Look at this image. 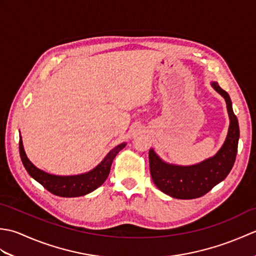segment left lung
Returning <instances> with one entry per match:
<instances>
[{
    "label": "left lung",
    "instance_id": "obj_1",
    "mask_svg": "<svg viewBox=\"0 0 256 256\" xmlns=\"http://www.w3.org/2000/svg\"><path fill=\"white\" fill-rule=\"evenodd\" d=\"M212 86L224 98L230 116V126L226 142L211 158L194 166H175L166 164L153 150H150V170L152 179L160 190L172 198L194 199L209 192L216 184L229 175L238 153L240 128L232 102L228 92L216 82Z\"/></svg>",
    "mask_w": 256,
    "mask_h": 256
}]
</instances>
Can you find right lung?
Returning a JSON list of instances; mask_svg holds the SVG:
<instances>
[{
    "label": "right lung",
    "instance_id": "obj_1",
    "mask_svg": "<svg viewBox=\"0 0 256 256\" xmlns=\"http://www.w3.org/2000/svg\"><path fill=\"white\" fill-rule=\"evenodd\" d=\"M125 143L118 145L108 153L106 158L103 160L94 170L91 172L82 174L77 176H56L50 175L32 164L30 160L27 158L25 150L23 148V143L20 138V160L23 162V165L27 172L40 182L42 187L47 189L48 192L59 196V197H79L84 196L94 189L100 187L106 182L108 174H110L112 162L114 157L116 156L120 150H123Z\"/></svg>",
    "mask_w": 256,
    "mask_h": 256
}]
</instances>
